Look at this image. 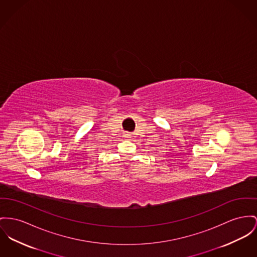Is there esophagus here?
Returning <instances> with one entry per match:
<instances>
[{"instance_id":"1","label":"esophagus","mask_w":257,"mask_h":257,"mask_svg":"<svg viewBox=\"0 0 257 257\" xmlns=\"http://www.w3.org/2000/svg\"><path fill=\"white\" fill-rule=\"evenodd\" d=\"M123 137H125V138H130L131 136H130V134H124V135H123Z\"/></svg>"}]
</instances>
